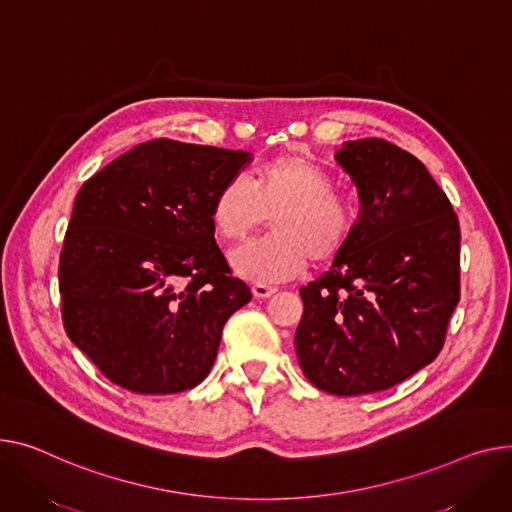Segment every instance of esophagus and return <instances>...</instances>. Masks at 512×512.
<instances>
[{
  "label": "esophagus",
  "mask_w": 512,
  "mask_h": 512,
  "mask_svg": "<svg viewBox=\"0 0 512 512\" xmlns=\"http://www.w3.org/2000/svg\"><path fill=\"white\" fill-rule=\"evenodd\" d=\"M251 290H253V296H255V298H269L271 294L278 292L276 286H267V284H253Z\"/></svg>",
  "instance_id": "34e87169"
}]
</instances>
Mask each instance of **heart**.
Wrapping results in <instances>:
<instances>
[{
  "mask_svg": "<svg viewBox=\"0 0 512 512\" xmlns=\"http://www.w3.org/2000/svg\"><path fill=\"white\" fill-rule=\"evenodd\" d=\"M265 216L274 234L232 255L236 274L257 284L290 280L311 259L329 263L344 251L356 220L327 170L300 154L269 158L253 170L251 185L232 177L212 197L210 222L226 243H243Z\"/></svg>",
  "mask_w": 512,
  "mask_h": 512,
  "instance_id": "b5f03b06",
  "label": "heart"
}]
</instances>
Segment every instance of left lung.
<instances>
[{"instance_id":"8db88e82","label":"left lung","mask_w":512,"mask_h":512,"mask_svg":"<svg viewBox=\"0 0 512 512\" xmlns=\"http://www.w3.org/2000/svg\"><path fill=\"white\" fill-rule=\"evenodd\" d=\"M360 195L344 251L300 288L304 377L339 397L391 389L445 346L461 296V230L426 166L381 138L335 154Z\"/></svg>"}]
</instances>
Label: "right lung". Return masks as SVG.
Wrapping results in <instances>:
<instances>
[{
  "label": "right lung",
  "instance_id": "add662e5",
  "mask_svg": "<svg viewBox=\"0 0 512 512\" xmlns=\"http://www.w3.org/2000/svg\"><path fill=\"white\" fill-rule=\"evenodd\" d=\"M249 160L158 138L80 187L59 255L61 321L111 383L168 395L208 377L226 321L251 300L216 245L210 206Z\"/></svg>",
  "mask_w": 512,
  "mask_h": 512
}]
</instances>
